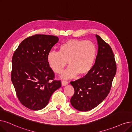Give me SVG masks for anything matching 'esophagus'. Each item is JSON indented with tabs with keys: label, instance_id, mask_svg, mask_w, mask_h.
Instances as JSON below:
<instances>
[{
	"label": "esophagus",
	"instance_id": "esophagus-1",
	"mask_svg": "<svg viewBox=\"0 0 132 132\" xmlns=\"http://www.w3.org/2000/svg\"><path fill=\"white\" fill-rule=\"evenodd\" d=\"M61 83H62V86H65L68 84V82L67 81H62Z\"/></svg>",
	"mask_w": 132,
	"mask_h": 132
}]
</instances>
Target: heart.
Masks as SVG:
<instances>
[{"instance_id":"b5f03b06","label":"heart","mask_w":132,"mask_h":132,"mask_svg":"<svg viewBox=\"0 0 132 132\" xmlns=\"http://www.w3.org/2000/svg\"><path fill=\"white\" fill-rule=\"evenodd\" d=\"M96 56V48L93 42L82 39H69L59 46V51H50L48 63L54 72L60 73L67 64L69 67L62 73L63 78L86 75L90 71Z\"/></svg>"}]
</instances>
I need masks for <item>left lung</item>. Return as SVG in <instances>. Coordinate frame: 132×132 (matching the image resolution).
I'll use <instances>...</instances> for the list:
<instances>
[{"mask_svg": "<svg viewBox=\"0 0 132 132\" xmlns=\"http://www.w3.org/2000/svg\"><path fill=\"white\" fill-rule=\"evenodd\" d=\"M96 37L98 51L95 64L85 76L70 82L75 90L71 104L81 112L94 109L106 98L117 71L111 47L99 36Z\"/></svg>", "mask_w": 132, "mask_h": 132, "instance_id": "1", "label": "left lung"}]
</instances>
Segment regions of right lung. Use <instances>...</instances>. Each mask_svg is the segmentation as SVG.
Returning a JSON list of instances; mask_svg holds the SVG:
<instances>
[{"label": "right lung", "instance_id": "1", "mask_svg": "<svg viewBox=\"0 0 132 132\" xmlns=\"http://www.w3.org/2000/svg\"><path fill=\"white\" fill-rule=\"evenodd\" d=\"M57 36L35 35L21 42L14 52L11 81L23 106L33 110L44 108L53 93L61 87L54 80V73L47 55L58 42Z\"/></svg>", "mask_w": 132, "mask_h": 132}]
</instances>
